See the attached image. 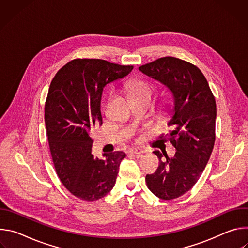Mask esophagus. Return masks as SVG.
Wrapping results in <instances>:
<instances>
[{
    "label": "esophagus",
    "mask_w": 248,
    "mask_h": 248,
    "mask_svg": "<svg viewBox=\"0 0 248 248\" xmlns=\"http://www.w3.org/2000/svg\"><path fill=\"white\" fill-rule=\"evenodd\" d=\"M128 152L131 153V154H134V155H136V156H140L141 154L143 153V151L141 150V149H139V148H131V149H129Z\"/></svg>",
    "instance_id": "1"
}]
</instances>
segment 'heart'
<instances>
[{
	"label": "heart",
	"instance_id": "heart-1",
	"mask_svg": "<svg viewBox=\"0 0 248 248\" xmlns=\"http://www.w3.org/2000/svg\"><path fill=\"white\" fill-rule=\"evenodd\" d=\"M126 89L129 93L130 98L140 97V96H146L150 97L153 94L154 87L147 81L143 79H130L126 83Z\"/></svg>",
	"mask_w": 248,
	"mask_h": 248
}]
</instances>
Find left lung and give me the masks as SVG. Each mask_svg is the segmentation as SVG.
I'll use <instances>...</instances> for the list:
<instances>
[{
	"mask_svg": "<svg viewBox=\"0 0 248 248\" xmlns=\"http://www.w3.org/2000/svg\"><path fill=\"white\" fill-rule=\"evenodd\" d=\"M143 74L159 80L172 93L174 108L169 126L172 129L159 138L170 141L176 152L172 158L159 159L154 173L147 174V187L163 200L175 199L199 180L215 143L216 101L209 84L194 64L174 57H163L139 66Z\"/></svg>",
	"mask_w": 248,
	"mask_h": 248,
	"instance_id": "obj_1",
	"label": "left lung"
}]
</instances>
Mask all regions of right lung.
Instances as JSON below:
<instances>
[{
    "label": "right lung",
    "instance_id": "1",
    "mask_svg": "<svg viewBox=\"0 0 248 248\" xmlns=\"http://www.w3.org/2000/svg\"><path fill=\"white\" fill-rule=\"evenodd\" d=\"M133 65L100 59H75L64 64L51 81L45 102V124L56 172L63 186L76 197L96 201L114 187L122 151L91 154L90 131L102 125L100 110L103 88L127 76Z\"/></svg>",
    "mask_w": 248,
    "mask_h": 248
}]
</instances>
